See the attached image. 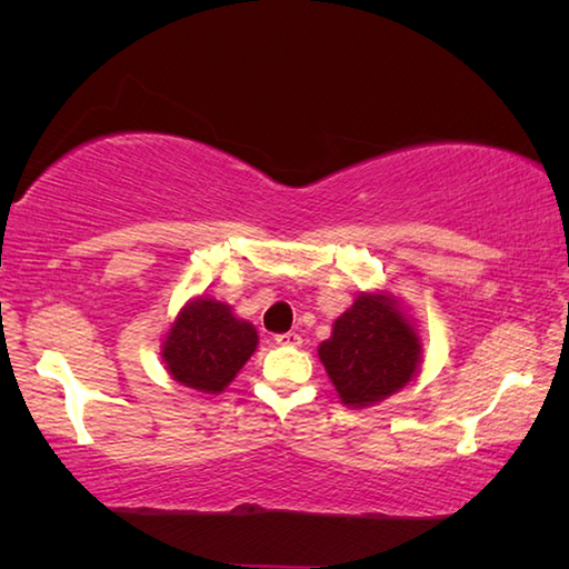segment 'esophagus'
<instances>
[{"mask_svg":"<svg viewBox=\"0 0 569 569\" xmlns=\"http://www.w3.org/2000/svg\"><path fill=\"white\" fill-rule=\"evenodd\" d=\"M276 343H278V346H301V336H298L296 331L278 333V336H276Z\"/></svg>","mask_w":569,"mask_h":569,"instance_id":"1","label":"esophagus"}]
</instances>
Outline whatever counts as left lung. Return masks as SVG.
Masks as SVG:
<instances>
[{"label": "left lung", "mask_w": 569, "mask_h": 569, "mask_svg": "<svg viewBox=\"0 0 569 569\" xmlns=\"http://www.w3.org/2000/svg\"><path fill=\"white\" fill-rule=\"evenodd\" d=\"M319 359L346 407L363 409L417 377L421 339L391 293H359L333 321Z\"/></svg>", "instance_id": "left-lung-1"}]
</instances>
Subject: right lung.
Wrapping results in <instances>:
<instances>
[{
    "label": "right lung",
    "instance_id": "obj_1",
    "mask_svg": "<svg viewBox=\"0 0 569 569\" xmlns=\"http://www.w3.org/2000/svg\"><path fill=\"white\" fill-rule=\"evenodd\" d=\"M258 346L253 323L238 319L216 298H192L162 341V361L182 387L220 393L243 369Z\"/></svg>",
    "mask_w": 569,
    "mask_h": 569
}]
</instances>
